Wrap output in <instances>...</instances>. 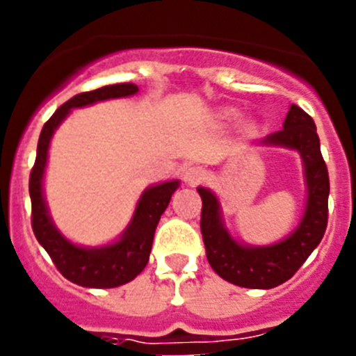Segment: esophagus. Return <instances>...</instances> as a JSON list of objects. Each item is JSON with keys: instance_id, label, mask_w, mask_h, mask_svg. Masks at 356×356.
<instances>
[{"instance_id": "obj_1", "label": "esophagus", "mask_w": 356, "mask_h": 356, "mask_svg": "<svg viewBox=\"0 0 356 356\" xmlns=\"http://www.w3.org/2000/svg\"><path fill=\"white\" fill-rule=\"evenodd\" d=\"M185 181L191 185H197L200 181L205 180V171L201 168H196V165H193V168H187L185 169V175H184Z\"/></svg>"}]
</instances>
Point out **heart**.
<instances>
[{
	"label": "heart",
	"instance_id": "b5f03b06",
	"mask_svg": "<svg viewBox=\"0 0 356 356\" xmlns=\"http://www.w3.org/2000/svg\"><path fill=\"white\" fill-rule=\"evenodd\" d=\"M229 115H234V114H229Z\"/></svg>",
	"mask_w": 356,
	"mask_h": 356
}]
</instances>
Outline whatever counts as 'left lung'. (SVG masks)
Wrapping results in <instances>:
<instances>
[{"label": "left lung", "mask_w": 356, "mask_h": 356, "mask_svg": "<svg viewBox=\"0 0 356 356\" xmlns=\"http://www.w3.org/2000/svg\"><path fill=\"white\" fill-rule=\"evenodd\" d=\"M262 143L292 147L303 156L308 203L303 221L291 237L266 248L241 246L222 226L216 196L209 188H197L203 201L200 225L209 264L222 280L246 289H273L291 280L316 250L328 225L330 178L314 119L292 105L284 128Z\"/></svg>", "instance_id": "8db88e82"}]
</instances>
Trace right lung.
Returning a JSON list of instances; mask_svg holds the SVG:
<instances>
[{
    "mask_svg": "<svg viewBox=\"0 0 356 356\" xmlns=\"http://www.w3.org/2000/svg\"><path fill=\"white\" fill-rule=\"evenodd\" d=\"M139 90L134 83L106 85L102 89L89 90L72 96L69 102L56 108L55 114L46 121L37 144L35 163L30 172V197H31V228L40 246L48 251L53 264L64 278L72 284L90 289H112L128 284L143 273L149 260L151 244L160 216L168 209L172 193L178 188V181H165L144 191L139 205L134 213L130 226L121 241L105 248H78L64 238L53 226L48 209L42 197V175L48 159V147L53 131L64 121L71 108L92 105L110 97L131 96Z\"/></svg>",
    "mask_w": 356,
    "mask_h": 356,
    "instance_id": "obj_1",
    "label": "right lung"
}]
</instances>
